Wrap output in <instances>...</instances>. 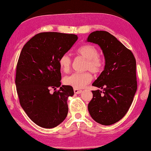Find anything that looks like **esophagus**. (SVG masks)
I'll return each instance as SVG.
<instances>
[{"label":"esophagus","mask_w":151,"mask_h":151,"mask_svg":"<svg viewBox=\"0 0 151 151\" xmlns=\"http://www.w3.org/2000/svg\"><path fill=\"white\" fill-rule=\"evenodd\" d=\"M74 93H76V94H80V93H82V90H81V89H76V88H74Z\"/></svg>","instance_id":"1"}]
</instances>
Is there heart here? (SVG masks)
<instances>
[{
  "label": "heart",
  "mask_w": 151,
  "mask_h": 151,
  "mask_svg": "<svg viewBox=\"0 0 151 151\" xmlns=\"http://www.w3.org/2000/svg\"><path fill=\"white\" fill-rule=\"evenodd\" d=\"M81 56L87 59L85 69H89L93 73L101 72L104 67V60L100 57L98 49L93 45H83L77 50ZM71 58L67 54H63L58 60V63L61 69L65 72L70 70L71 66ZM93 76L89 72L83 73L76 72L64 77L63 83L71 86L76 89H81L86 87L92 81Z\"/></svg>",
  "instance_id": "heart-1"
}]
</instances>
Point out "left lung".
<instances>
[{
	"instance_id": "1",
	"label": "left lung",
	"mask_w": 151,
	"mask_h": 151,
	"mask_svg": "<svg viewBox=\"0 0 151 151\" xmlns=\"http://www.w3.org/2000/svg\"><path fill=\"white\" fill-rule=\"evenodd\" d=\"M87 42L98 45L105 59L104 70L92 84L103 91H92L88 111L97 123L110 125L125 115L133 101L137 89L136 60L130 50L107 31L93 32Z\"/></svg>"
}]
</instances>
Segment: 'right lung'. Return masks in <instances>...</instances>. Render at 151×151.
Wrapping results in <instances>:
<instances>
[{"label":"right lung","instance_id":"right-lung-1","mask_svg":"<svg viewBox=\"0 0 151 151\" xmlns=\"http://www.w3.org/2000/svg\"><path fill=\"white\" fill-rule=\"evenodd\" d=\"M78 39L73 34L45 32L36 35L22 48L15 83L21 107L36 125L52 129L65 119L67 99L74 95L70 86L61 85L58 60ZM60 89L53 93L50 88Z\"/></svg>","mask_w":151,"mask_h":151}]
</instances>
